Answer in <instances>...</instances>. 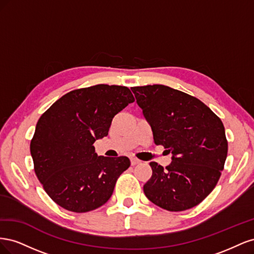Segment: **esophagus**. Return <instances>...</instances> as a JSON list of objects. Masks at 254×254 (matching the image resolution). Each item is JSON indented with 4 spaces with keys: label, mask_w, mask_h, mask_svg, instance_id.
<instances>
[{
    "label": "esophagus",
    "mask_w": 254,
    "mask_h": 254,
    "mask_svg": "<svg viewBox=\"0 0 254 254\" xmlns=\"http://www.w3.org/2000/svg\"><path fill=\"white\" fill-rule=\"evenodd\" d=\"M130 163H131L132 166H134V165H136V164L141 163V161H140L139 159H136V158H131V159H130Z\"/></svg>",
    "instance_id": "1"
}]
</instances>
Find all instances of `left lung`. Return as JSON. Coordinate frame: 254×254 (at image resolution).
<instances>
[{"instance_id": "left-lung-1", "label": "left lung", "mask_w": 254, "mask_h": 254, "mask_svg": "<svg viewBox=\"0 0 254 254\" xmlns=\"http://www.w3.org/2000/svg\"><path fill=\"white\" fill-rule=\"evenodd\" d=\"M131 91L155 143L173 153L165 168L149 163L152 175L144 184L146 197L171 212L199 204L216 187L225 166L228 141L221 120L200 99L163 84Z\"/></svg>"}]
</instances>
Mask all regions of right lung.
I'll return each instance as SVG.
<instances>
[{"label":"right lung","instance_id":"add662e5","mask_svg":"<svg viewBox=\"0 0 254 254\" xmlns=\"http://www.w3.org/2000/svg\"><path fill=\"white\" fill-rule=\"evenodd\" d=\"M127 87L96 84L60 97L38 121L30 155L44 190L64 209L86 213L111 197L127 157H97L94 142L108 134L115 114L133 103Z\"/></svg>","mask_w":254,"mask_h":254}]
</instances>
